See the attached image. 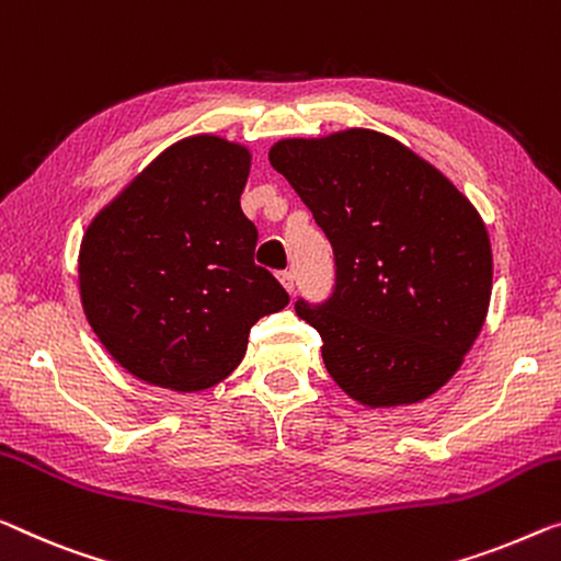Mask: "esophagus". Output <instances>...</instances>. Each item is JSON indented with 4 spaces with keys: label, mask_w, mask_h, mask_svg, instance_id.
Masks as SVG:
<instances>
[{
    "label": "esophagus",
    "mask_w": 561,
    "mask_h": 561,
    "mask_svg": "<svg viewBox=\"0 0 561 561\" xmlns=\"http://www.w3.org/2000/svg\"><path fill=\"white\" fill-rule=\"evenodd\" d=\"M279 282H282V287L289 291V295H295V287H297L295 274H291V272H282V274H279Z\"/></svg>",
    "instance_id": "esophagus-1"
}]
</instances>
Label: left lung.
I'll return each instance as SVG.
<instances>
[{"label": "left lung", "mask_w": 561, "mask_h": 561, "mask_svg": "<svg viewBox=\"0 0 561 561\" xmlns=\"http://www.w3.org/2000/svg\"><path fill=\"white\" fill-rule=\"evenodd\" d=\"M270 163L334 252L328 302L295 305L332 380L367 408L421 403L454 378L489 312L486 224L436 165L370 128L284 138Z\"/></svg>", "instance_id": "1"}]
</instances>
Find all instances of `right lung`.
Wrapping results in <instances>:
<instances>
[{"instance_id":"add662e5","label":"right lung","mask_w":561,"mask_h":561,"mask_svg":"<svg viewBox=\"0 0 561 561\" xmlns=\"http://www.w3.org/2000/svg\"><path fill=\"white\" fill-rule=\"evenodd\" d=\"M249 169L247 146L183 138L82 233V309L133 378L179 392L214 388L241 363L259 317L289 305L254 264L256 227L239 204Z\"/></svg>"}]
</instances>
